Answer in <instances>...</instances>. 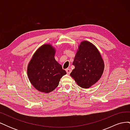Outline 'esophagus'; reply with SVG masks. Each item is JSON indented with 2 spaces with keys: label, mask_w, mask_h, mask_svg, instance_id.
Listing matches in <instances>:
<instances>
[{
  "label": "esophagus",
  "mask_w": 130,
  "mask_h": 130,
  "mask_svg": "<svg viewBox=\"0 0 130 130\" xmlns=\"http://www.w3.org/2000/svg\"><path fill=\"white\" fill-rule=\"evenodd\" d=\"M66 72H67V73L68 74H69L70 73H71V72H72V70L70 69V68H67V69H66Z\"/></svg>",
  "instance_id": "obj_1"
}]
</instances>
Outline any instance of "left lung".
Wrapping results in <instances>:
<instances>
[{
    "mask_svg": "<svg viewBox=\"0 0 130 130\" xmlns=\"http://www.w3.org/2000/svg\"><path fill=\"white\" fill-rule=\"evenodd\" d=\"M73 64L75 68L70 75L83 88H89L96 84L101 78L105 68L99 51L87 41L81 42L78 45Z\"/></svg>",
    "mask_w": 130,
    "mask_h": 130,
    "instance_id": "left-lung-1",
    "label": "left lung"
}]
</instances>
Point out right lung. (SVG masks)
<instances>
[{"label": "right lung", "instance_id": "add662e5", "mask_svg": "<svg viewBox=\"0 0 130 130\" xmlns=\"http://www.w3.org/2000/svg\"><path fill=\"white\" fill-rule=\"evenodd\" d=\"M56 49L51 44L39 48L29 62L27 74L31 84L38 91L49 93L58 86L67 74L55 58Z\"/></svg>", "mask_w": 130, "mask_h": 130}]
</instances>
